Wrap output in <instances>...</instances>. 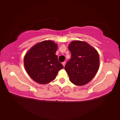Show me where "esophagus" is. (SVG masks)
Segmentation results:
<instances>
[{"label":"esophagus","instance_id":"34e87169","mask_svg":"<svg viewBox=\"0 0 120 120\" xmlns=\"http://www.w3.org/2000/svg\"><path fill=\"white\" fill-rule=\"evenodd\" d=\"M62 64H63V67H65V62H63V63H62Z\"/></svg>","mask_w":120,"mask_h":120}]
</instances>
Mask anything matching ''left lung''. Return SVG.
<instances>
[{"label": "left lung", "instance_id": "1", "mask_svg": "<svg viewBox=\"0 0 120 120\" xmlns=\"http://www.w3.org/2000/svg\"><path fill=\"white\" fill-rule=\"evenodd\" d=\"M71 59L65 66L71 83L82 86L94 77L99 67V56L94 48L86 42L74 41L69 44Z\"/></svg>", "mask_w": 120, "mask_h": 120}]
</instances>
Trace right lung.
Instances as JSON below:
<instances>
[{"label": "right lung", "instance_id": "1", "mask_svg": "<svg viewBox=\"0 0 120 120\" xmlns=\"http://www.w3.org/2000/svg\"><path fill=\"white\" fill-rule=\"evenodd\" d=\"M57 45L52 41H44L33 46L24 57V66L29 75L40 84L51 82L64 67L55 53Z\"/></svg>", "mask_w": 120, "mask_h": 120}]
</instances>
